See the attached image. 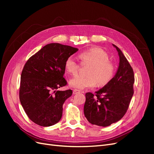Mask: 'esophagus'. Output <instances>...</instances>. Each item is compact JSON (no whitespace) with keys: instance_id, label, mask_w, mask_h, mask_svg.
Segmentation results:
<instances>
[{"instance_id":"obj_1","label":"esophagus","mask_w":154,"mask_h":154,"mask_svg":"<svg viewBox=\"0 0 154 154\" xmlns=\"http://www.w3.org/2000/svg\"><path fill=\"white\" fill-rule=\"evenodd\" d=\"M80 91L79 90H77V89H74L73 90V94H78V93H80Z\"/></svg>"}]
</instances>
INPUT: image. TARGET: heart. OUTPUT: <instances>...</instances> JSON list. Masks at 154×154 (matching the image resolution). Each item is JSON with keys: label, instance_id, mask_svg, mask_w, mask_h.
<instances>
[{"label": "heart", "instance_id": "heart-1", "mask_svg": "<svg viewBox=\"0 0 154 154\" xmlns=\"http://www.w3.org/2000/svg\"><path fill=\"white\" fill-rule=\"evenodd\" d=\"M82 65H89L87 76H76L69 80V85L78 90L94 87L96 84L103 87L112 80L115 73L114 64L109 61V54L104 50L93 48L83 51L78 55ZM66 71L75 75L79 71L80 66L72 57L67 58L65 62Z\"/></svg>", "mask_w": 154, "mask_h": 154}]
</instances>
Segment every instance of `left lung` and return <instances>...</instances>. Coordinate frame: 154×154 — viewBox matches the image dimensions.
Here are the masks:
<instances>
[{
	"label": "left lung",
	"mask_w": 154,
	"mask_h": 154,
	"mask_svg": "<svg viewBox=\"0 0 154 154\" xmlns=\"http://www.w3.org/2000/svg\"><path fill=\"white\" fill-rule=\"evenodd\" d=\"M119 57L115 76L99 91L85 94L84 114L88 122L100 127H108L122 119L134 94V74L132 67L117 46L112 44Z\"/></svg>",
	"instance_id": "8db88e82"
}]
</instances>
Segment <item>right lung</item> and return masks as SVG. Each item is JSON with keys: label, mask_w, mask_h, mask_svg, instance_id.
Returning <instances> with one entry per match:
<instances>
[{"label": "right lung", "mask_w": 154, "mask_h": 154, "mask_svg": "<svg viewBox=\"0 0 154 154\" xmlns=\"http://www.w3.org/2000/svg\"><path fill=\"white\" fill-rule=\"evenodd\" d=\"M78 51L58 43L45 45L26 63L20 78V103L28 118L42 127L59 122L63 105L72 90L59 91L66 85L65 62Z\"/></svg>", "instance_id": "right-lung-1"}]
</instances>
